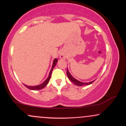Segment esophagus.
Here are the masks:
<instances>
[{"instance_id": "34e87169", "label": "esophagus", "mask_w": 126, "mask_h": 126, "mask_svg": "<svg viewBox=\"0 0 126 126\" xmlns=\"http://www.w3.org/2000/svg\"><path fill=\"white\" fill-rule=\"evenodd\" d=\"M60 57L61 59H65V58H66L65 56H64V55H63V54H60Z\"/></svg>"}]
</instances>
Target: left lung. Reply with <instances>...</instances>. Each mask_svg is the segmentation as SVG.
Returning a JSON list of instances; mask_svg holds the SVG:
<instances>
[{
    "mask_svg": "<svg viewBox=\"0 0 126 126\" xmlns=\"http://www.w3.org/2000/svg\"><path fill=\"white\" fill-rule=\"evenodd\" d=\"M66 73H67V77H68V78H69V80H70L71 82H73V83H74L75 85H77V86H85V85H88L91 84V83H92L94 82V80H93V81H91L90 82H80V81H79V80H78L77 79H75V78H74L73 77V76H72L71 74L70 73V72H69V70H68V69H67V72H66Z\"/></svg>",
    "mask_w": 126,
    "mask_h": 126,
    "instance_id": "8db88e82",
    "label": "left lung"
}]
</instances>
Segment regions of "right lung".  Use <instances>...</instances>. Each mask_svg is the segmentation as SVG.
<instances>
[{
	"mask_svg": "<svg viewBox=\"0 0 126 126\" xmlns=\"http://www.w3.org/2000/svg\"><path fill=\"white\" fill-rule=\"evenodd\" d=\"M57 62V59H55L54 60V61H53L51 69V70H50V73H49V75H48V78H47V79H46V80H45V81L43 82V83H41V84H40L39 85H37V86H27V85H25V86L27 88H28L29 89H31V90H40V89H43L44 87H46V86L47 85V83H48L49 80H50V78H51L52 71H53V68L56 66Z\"/></svg>",
	"mask_w": 126,
	"mask_h": 126,
	"instance_id": "1",
	"label": "right lung"
}]
</instances>
